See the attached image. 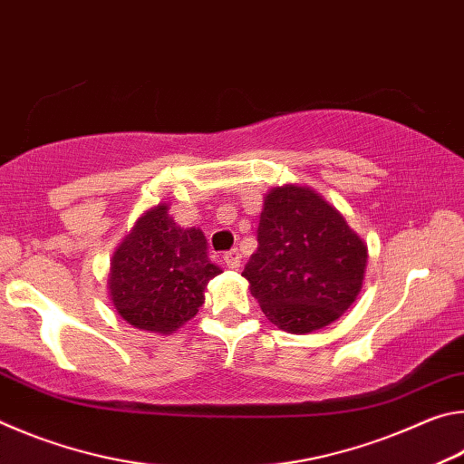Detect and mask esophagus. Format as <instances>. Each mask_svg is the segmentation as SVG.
Segmentation results:
<instances>
[{
	"label": "esophagus",
	"mask_w": 464,
	"mask_h": 464,
	"mask_svg": "<svg viewBox=\"0 0 464 464\" xmlns=\"http://www.w3.org/2000/svg\"><path fill=\"white\" fill-rule=\"evenodd\" d=\"M223 260H225V264H227V268L235 270V268H239L241 256H239L237 249H231V251H227V254L223 256Z\"/></svg>",
	"instance_id": "esophagus-1"
}]
</instances>
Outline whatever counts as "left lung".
<instances>
[{
  "mask_svg": "<svg viewBox=\"0 0 464 464\" xmlns=\"http://www.w3.org/2000/svg\"><path fill=\"white\" fill-rule=\"evenodd\" d=\"M366 243L307 186L274 188L264 200L257 249L241 276L264 315L288 334L334 324L356 301Z\"/></svg>",
  "mask_w": 464,
  "mask_h": 464,
  "instance_id": "obj_1",
  "label": "left lung"
}]
</instances>
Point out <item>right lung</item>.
<instances>
[{
  "label": "right lung",
  "mask_w": 464,
  "mask_h": 464,
  "mask_svg": "<svg viewBox=\"0 0 464 464\" xmlns=\"http://www.w3.org/2000/svg\"><path fill=\"white\" fill-rule=\"evenodd\" d=\"M217 274L221 268L208 260L204 233L182 229L168 204H157L114 251L108 293L127 324L168 335L198 313L204 288Z\"/></svg>",
  "instance_id": "add662e5"
}]
</instances>
